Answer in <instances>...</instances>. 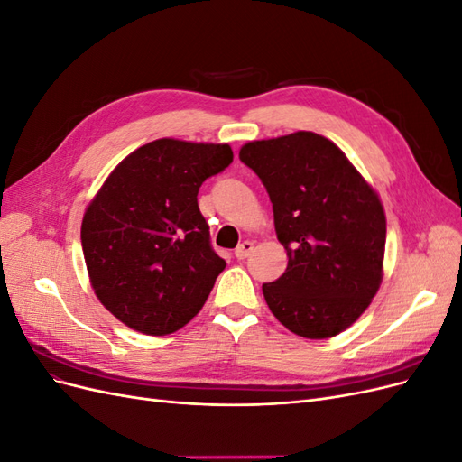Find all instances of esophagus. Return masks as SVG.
I'll return each instance as SVG.
<instances>
[{
	"label": "esophagus",
	"instance_id": "obj_1",
	"mask_svg": "<svg viewBox=\"0 0 462 462\" xmlns=\"http://www.w3.org/2000/svg\"><path fill=\"white\" fill-rule=\"evenodd\" d=\"M253 250H254V243L253 241H243L239 246H236L235 256L239 258V260H245L250 253H253Z\"/></svg>",
	"mask_w": 462,
	"mask_h": 462
}]
</instances>
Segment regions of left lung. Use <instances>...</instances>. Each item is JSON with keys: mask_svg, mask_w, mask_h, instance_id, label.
I'll return each mask as SVG.
<instances>
[{"mask_svg": "<svg viewBox=\"0 0 462 462\" xmlns=\"http://www.w3.org/2000/svg\"><path fill=\"white\" fill-rule=\"evenodd\" d=\"M239 158L273 204L287 270L262 292L272 314L306 339L335 337L365 314L383 279L380 194L329 138L297 131L250 141Z\"/></svg>", "mask_w": 462, "mask_h": 462, "instance_id": "8db88e82", "label": "left lung"}]
</instances>
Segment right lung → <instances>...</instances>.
I'll return each mask as SVG.
<instances>
[{"instance_id":"obj_1","label":"right lung","mask_w":462,"mask_h":462,"mask_svg":"<svg viewBox=\"0 0 462 462\" xmlns=\"http://www.w3.org/2000/svg\"><path fill=\"white\" fill-rule=\"evenodd\" d=\"M233 162L229 144L158 138L131 152L85 209L90 285L125 326L160 337L197 316L226 268L209 246L199 189Z\"/></svg>"}]
</instances>
